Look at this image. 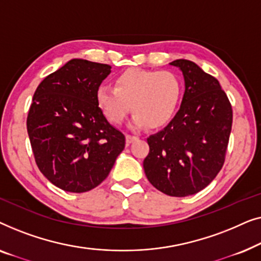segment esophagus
I'll return each instance as SVG.
<instances>
[{
	"mask_svg": "<svg viewBox=\"0 0 261 261\" xmlns=\"http://www.w3.org/2000/svg\"><path fill=\"white\" fill-rule=\"evenodd\" d=\"M137 137H134V135H130V134H127L126 135V141H127V144L129 145V144H132V142H133L134 140H137Z\"/></svg>",
	"mask_w": 261,
	"mask_h": 261,
	"instance_id": "esophagus-1",
	"label": "esophagus"
}]
</instances>
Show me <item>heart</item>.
Masks as SVG:
<instances>
[{
  "mask_svg": "<svg viewBox=\"0 0 261 261\" xmlns=\"http://www.w3.org/2000/svg\"><path fill=\"white\" fill-rule=\"evenodd\" d=\"M181 90L179 77L171 71L129 69L115 78V88L99 87L96 99L109 122L121 123L132 108L133 127L156 128L172 119Z\"/></svg>",
  "mask_w": 261,
  "mask_h": 261,
  "instance_id": "heart-1",
  "label": "heart"
}]
</instances>
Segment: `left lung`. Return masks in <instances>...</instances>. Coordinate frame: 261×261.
<instances>
[{
    "label": "left lung",
    "mask_w": 261,
    "mask_h": 261,
    "mask_svg": "<svg viewBox=\"0 0 261 261\" xmlns=\"http://www.w3.org/2000/svg\"><path fill=\"white\" fill-rule=\"evenodd\" d=\"M184 74L180 109L167 126L149 135L144 159L153 187L173 197L197 194L222 169L233 123V109L219 81L187 59L170 63Z\"/></svg>",
    "instance_id": "8db88e82"
}]
</instances>
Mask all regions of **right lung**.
Masks as SVG:
<instances>
[{"instance_id": "right-lung-1", "label": "right lung", "mask_w": 261, "mask_h": 261, "mask_svg": "<svg viewBox=\"0 0 261 261\" xmlns=\"http://www.w3.org/2000/svg\"><path fill=\"white\" fill-rule=\"evenodd\" d=\"M108 64L72 59L38 85L27 132L40 172L56 187L87 192L108 177L126 138L98 107Z\"/></svg>"}]
</instances>
